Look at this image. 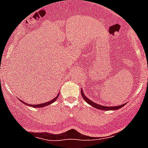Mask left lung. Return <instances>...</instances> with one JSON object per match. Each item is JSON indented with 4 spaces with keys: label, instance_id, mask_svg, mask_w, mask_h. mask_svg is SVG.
I'll return each mask as SVG.
<instances>
[{
    "label": "left lung",
    "instance_id": "left-lung-1",
    "mask_svg": "<svg viewBox=\"0 0 148 148\" xmlns=\"http://www.w3.org/2000/svg\"><path fill=\"white\" fill-rule=\"evenodd\" d=\"M81 94H82V97L84 98V100L86 101V102H87L88 104H89L90 105H92V107H95V108L99 109V110H119V109H120L121 107H122L123 106L125 105V104H122V105L114 106V107H107V106L106 107V106H102V105H100V104H96L95 102H92V101H91L90 99H88V98L86 97V96H85L84 94V91H82V89H81Z\"/></svg>",
    "mask_w": 148,
    "mask_h": 148
}]
</instances>
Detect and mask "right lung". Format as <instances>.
<instances>
[{
    "instance_id": "obj_1",
    "label": "right lung",
    "mask_w": 148,
    "mask_h": 148,
    "mask_svg": "<svg viewBox=\"0 0 148 148\" xmlns=\"http://www.w3.org/2000/svg\"><path fill=\"white\" fill-rule=\"evenodd\" d=\"M58 97H59V95H58L56 97L53 98V99H52V100L49 101V102H48L42 103V104H28V103L24 102H23V101H22V100H20V101H21V102H23V104H26V105L31 106V107H37V108H41V107H45V106L49 105V104H51V103H53V102H55V101L56 100V99H57V98H58Z\"/></svg>"
}]
</instances>
